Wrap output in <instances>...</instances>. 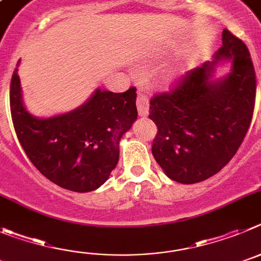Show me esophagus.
Returning <instances> with one entry per match:
<instances>
[{
	"label": "esophagus",
	"mask_w": 261,
	"mask_h": 261,
	"mask_svg": "<svg viewBox=\"0 0 261 261\" xmlns=\"http://www.w3.org/2000/svg\"><path fill=\"white\" fill-rule=\"evenodd\" d=\"M136 107H138V113L140 117H147L149 114V100L145 95L139 93L136 98Z\"/></svg>",
	"instance_id": "obj_1"
}]
</instances>
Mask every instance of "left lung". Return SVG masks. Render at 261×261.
<instances>
[{
	"label": "left lung",
	"instance_id": "obj_1",
	"mask_svg": "<svg viewBox=\"0 0 261 261\" xmlns=\"http://www.w3.org/2000/svg\"><path fill=\"white\" fill-rule=\"evenodd\" d=\"M230 62V71L215 70ZM256 78L245 43L227 30L222 46L201 67L183 76L171 93L151 100L157 135L152 154L170 179L191 185L221 170L237 153L252 119Z\"/></svg>",
	"mask_w": 261,
	"mask_h": 261
}]
</instances>
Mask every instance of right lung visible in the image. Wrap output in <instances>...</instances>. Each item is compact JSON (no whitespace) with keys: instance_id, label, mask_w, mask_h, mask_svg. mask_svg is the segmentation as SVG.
<instances>
[{"instance_id":"add662e5","label":"right lung","mask_w":261,"mask_h":261,"mask_svg":"<svg viewBox=\"0 0 261 261\" xmlns=\"http://www.w3.org/2000/svg\"><path fill=\"white\" fill-rule=\"evenodd\" d=\"M16 63L10 110L20 145L35 168L62 189H98L118 164L119 142L138 118L135 88L114 93L96 88L78 108L51 117L31 114L23 101Z\"/></svg>"}]
</instances>
